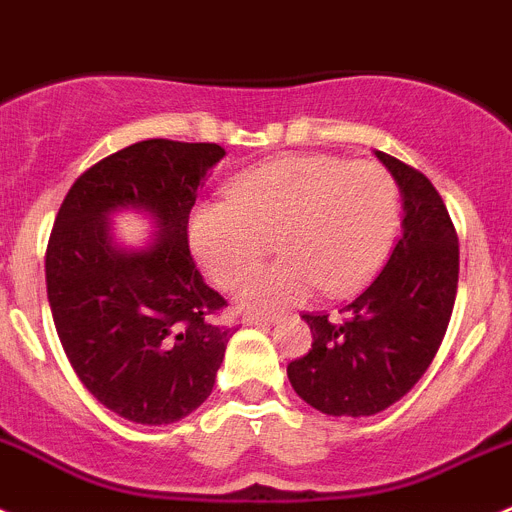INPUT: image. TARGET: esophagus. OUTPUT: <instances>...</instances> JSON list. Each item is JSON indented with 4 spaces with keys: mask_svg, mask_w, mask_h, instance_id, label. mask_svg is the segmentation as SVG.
<instances>
[{
    "mask_svg": "<svg viewBox=\"0 0 512 512\" xmlns=\"http://www.w3.org/2000/svg\"><path fill=\"white\" fill-rule=\"evenodd\" d=\"M275 316H262V313H245V316H242V324H247V326H270V324H275Z\"/></svg>",
    "mask_w": 512,
    "mask_h": 512,
    "instance_id": "obj_1",
    "label": "esophagus"
}]
</instances>
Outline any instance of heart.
Returning a JSON list of instances; mask_svg holds the SVG:
<instances>
[{
  "instance_id": "heart-1",
  "label": "heart",
  "mask_w": 512,
  "mask_h": 512,
  "mask_svg": "<svg viewBox=\"0 0 512 512\" xmlns=\"http://www.w3.org/2000/svg\"><path fill=\"white\" fill-rule=\"evenodd\" d=\"M398 214V186L382 165L285 155L242 173L229 186L227 204L193 211L188 239L222 288L245 280L273 242L283 260L252 275L239 301L293 306L316 288L344 296L365 283L393 245Z\"/></svg>"
}]
</instances>
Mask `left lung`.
<instances>
[{
	"instance_id": "obj_1",
	"label": "left lung",
	"mask_w": 512,
	"mask_h": 512,
	"mask_svg": "<svg viewBox=\"0 0 512 512\" xmlns=\"http://www.w3.org/2000/svg\"><path fill=\"white\" fill-rule=\"evenodd\" d=\"M375 155L403 196V234L339 319L303 313L311 349L288 365L293 390L326 416H375L403 398L434 362L457 298L459 239L444 199L416 168Z\"/></svg>"
}]
</instances>
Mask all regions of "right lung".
Listing matches in <instances>:
<instances>
[{"label": "right lung", "instance_id": "add662e5", "mask_svg": "<svg viewBox=\"0 0 512 512\" xmlns=\"http://www.w3.org/2000/svg\"><path fill=\"white\" fill-rule=\"evenodd\" d=\"M224 147L142 140L84 170L66 193L45 252L55 331L86 390L127 421H181L211 395L232 329L227 306L188 250L191 214ZM147 210L159 239L124 251L108 214Z\"/></svg>", "mask_w": 512, "mask_h": 512}]
</instances>
